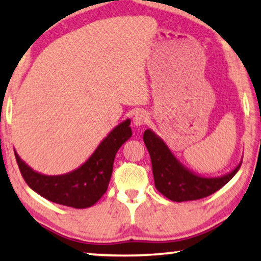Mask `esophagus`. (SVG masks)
<instances>
[{
  "mask_svg": "<svg viewBox=\"0 0 261 261\" xmlns=\"http://www.w3.org/2000/svg\"><path fill=\"white\" fill-rule=\"evenodd\" d=\"M148 121V115L146 112H139L133 117V123L135 127L144 126V124Z\"/></svg>",
  "mask_w": 261,
  "mask_h": 261,
  "instance_id": "1",
  "label": "esophagus"
}]
</instances>
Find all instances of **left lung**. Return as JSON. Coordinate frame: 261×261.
<instances>
[{
  "mask_svg": "<svg viewBox=\"0 0 261 261\" xmlns=\"http://www.w3.org/2000/svg\"><path fill=\"white\" fill-rule=\"evenodd\" d=\"M144 142L152 162L156 190L173 202L204 198L224 187L240 169L241 162L230 172L220 177H204L184 166L169 146L154 132L146 129Z\"/></svg>",
  "mask_w": 261,
  "mask_h": 261,
  "instance_id": "1",
  "label": "left lung"
}]
</instances>
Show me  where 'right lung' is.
Wrapping results in <instances>:
<instances>
[{
  "label": "right lung",
  "instance_id": "obj_1",
  "mask_svg": "<svg viewBox=\"0 0 261 261\" xmlns=\"http://www.w3.org/2000/svg\"><path fill=\"white\" fill-rule=\"evenodd\" d=\"M129 124V119L117 124L87 162L76 170L58 176L37 172L14 151L21 174L32 190L48 201L76 209L92 206L108 189L116 152L132 137Z\"/></svg>",
  "mask_w": 261,
  "mask_h": 261
}]
</instances>
